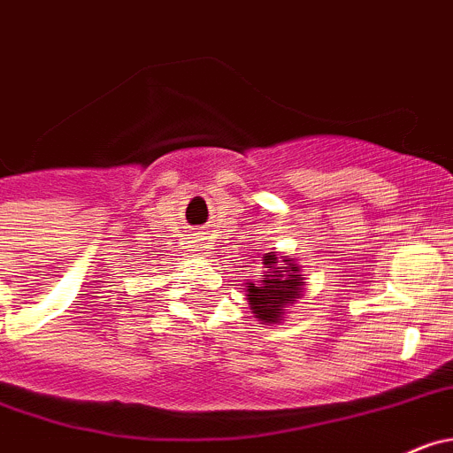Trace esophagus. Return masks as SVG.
I'll list each match as a JSON object with an SVG mask.
<instances>
[{
	"label": "esophagus",
	"instance_id": "34e87169",
	"mask_svg": "<svg viewBox=\"0 0 453 453\" xmlns=\"http://www.w3.org/2000/svg\"><path fill=\"white\" fill-rule=\"evenodd\" d=\"M204 234H196V238H193V244H196V249H204Z\"/></svg>",
	"mask_w": 453,
	"mask_h": 453
}]
</instances>
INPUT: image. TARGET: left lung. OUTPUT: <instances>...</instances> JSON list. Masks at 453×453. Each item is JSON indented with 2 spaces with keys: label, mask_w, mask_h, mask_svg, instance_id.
Wrapping results in <instances>:
<instances>
[{
  "label": "left lung",
  "mask_w": 453,
  "mask_h": 453,
  "mask_svg": "<svg viewBox=\"0 0 453 453\" xmlns=\"http://www.w3.org/2000/svg\"><path fill=\"white\" fill-rule=\"evenodd\" d=\"M262 269L265 275L260 280L244 282V296L251 313L262 325H280L287 307H294L298 298H303V266L294 257L271 251L262 256Z\"/></svg>",
  "instance_id": "1"
}]
</instances>
